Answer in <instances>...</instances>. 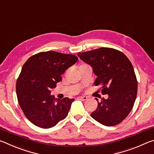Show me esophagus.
Segmentation results:
<instances>
[{"instance_id": "esophagus-1", "label": "esophagus", "mask_w": 154, "mask_h": 154, "mask_svg": "<svg viewBox=\"0 0 154 154\" xmlns=\"http://www.w3.org/2000/svg\"><path fill=\"white\" fill-rule=\"evenodd\" d=\"M78 99H79V100H85L88 99L87 96H79L78 97Z\"/></svg>"}]
</instances>
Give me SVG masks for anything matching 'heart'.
<instances>
[{
	"mask_svg": "<svg viewBox=\"0 0 154 154\" xmlns=\"http://www.w3.org/2000/svg\"><path fill=\"white\" fill-rule=\"evenodd\" d=\"M85 65H88V64H82L80 66H85Z\"/></svg>",
	"mask_w": 154,
	"mask_h": 154,
	"instance_id": "heart-1",
	"label": "heart"
}]
</instances>
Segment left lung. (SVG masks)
I'll list each match as a JSON object with an SVG mask.
<instances>
[{"instance_id":"1","label":"left lung","mask_w":154,"mask_h":154,"mask_svg":"<svg viewBox=\"0 0 154 154\" xmlns=\"http://www.w3.org/2000/svg\"><path fill=\"white\" fill-rule=\"evenodd\" d=\"M78 56L92 67L97 77L94 85H100L103 98L91 116L101 124L113 126L128 116L137 94V80L132 64L122 51L101 48L78 53ZM98 100L97 98H96Z\"/></svg>"}]
</instances>
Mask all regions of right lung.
Masks as SVG:
<instances>
[{
    "label": "right lung",
    "mask_w": 154,
    "mask_h": 154,
    "mask_svg": "<svg viewBox=\"0 0 154 154\" xmlns=\"http://www.w3.org/2000/svg\"><path fill=\"white\" fill-rule=\"evenodd\" d=\"M77 60L72 54L49 51L35 54L25 62L17 79L16 94L25 116L35 126L49 128L67 116L75 99L55 98L50 90Z\"/></svg>",
    "instance_id": "right-lung-1"
}]
</instances>
